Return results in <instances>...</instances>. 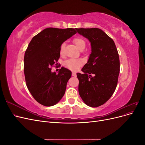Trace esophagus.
<instances>
[{
	"label": "esophagus",
	"instance_id": "1",
	"mask_svg": "<svg viewBox=\"0 0 145 145\" xmlns=\"http://www.w3.org/2000/svg\"><path fill=\"white\" fill-rule=\"evenodd\" d=\"M72 76L74 77H76V73L75 72H72Z\"/></svg>",
	"mask_w": 145,
	"mask_h": 145
}]
</instances>
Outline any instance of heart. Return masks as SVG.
Segmentation results:
<instances>
[{
	"mask_svg": "<svg viewBox=\"0 0 145 145\" xmlns=\"http://www.w3.org/2000/svg\"><path fill=\"white\" fill-rule=\"evenodd\" d=\"M73 42L74 44L76 45V46L80 50H83L86 46V42L84 40V39H82L80 37H76L74 38ZM65 45L62 44L60 48V53L61 54H63V50H64ZM82 65V62L79 59H70L67 60L65 62V66L68 69L72 70V71H75L78 68H79Z\"/></svg>",
	"mask_w": 145,
	"mask_h": 145,
	"instance_id": "1",
	"label": "heart"
}]
</instances>
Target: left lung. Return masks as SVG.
Instances as JSON below:
<instances>
[{"label":"left lung","mask_w":145,"mask_h":145,"mask_svg":"<svg viewBox=\"0 0 145 145\" xmlns=\"http://www.w3.org/2000/svg\"><path fill=\"white\" fill-rule=\"evenodd\" d=\"M91 42V53L83 74L77 73L78 93L88 106L106 103L114 93L120 72V60L115 43L99 28H76Z\"/></svg>","instance_id":"8db88e82"}]
</instances>
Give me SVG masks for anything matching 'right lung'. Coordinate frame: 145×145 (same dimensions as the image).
<instances>
[{
	"label": "right lung",
	"instance_id": "add662e5",
	"mask_svg": "<svg viewBox=\"0 0 145 145\" xmlns=\"http://www.w3.org/2000/svg\"><path fill=\"white\" fill-rule=\"evenodd\" d=\"M76 33L74 28H46L33 37L25 52L26 84L34 99L43 106H53L65 94L71 71L62 67L56 74L51 67L57 64L61 45Z\"/></svg>",
	"mask_w": 145,
	"mask_h": 145
}]
</instances>
